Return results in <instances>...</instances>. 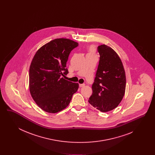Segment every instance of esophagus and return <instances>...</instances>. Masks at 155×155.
Instances as JSON below:
<instances>
[{"instance_id":"obj_1","label":"esophagus","mask_w":155,"mask_h":155,"mask_svg":"<svg viewBox=\"0 0 155 155\" xmlns=\"http://www.w3.org/2000/svg\"><path fill=\"white\" fill-rule=\"evenodd\" d=\"M79 86H80V88H82V87H84L85 86V84H80V85H79Z\"/></svg>"}]
</instances>
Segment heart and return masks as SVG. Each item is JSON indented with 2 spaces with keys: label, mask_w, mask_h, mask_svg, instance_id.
I'll list each match as a JSON object with an SVG mask.
<instances>
[{
  "label": "heart",
  "mask_w": 155,
  "mask_h": 155,
  "mask_svg": "<svg viewBox=\"0 0 155 155\" xmlns=\"http://www.w3.org/2000/svg\"><path fill=\"white\" fill-rule=\"evenodd\" d=\"M88 51L89 53V54H93L94 52H95V48L94 46H90L89 48Z\"/></svg>",
  "instance_id": "b5f03b06"
}]
</instances>
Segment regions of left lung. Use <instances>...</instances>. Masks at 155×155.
<instances>
[{
  "instance_id": "left-lung-1",
  "label": "left lung",
  "mask_w": 155,
  "mask_h": 155,
  "mask_svg": "<svg viewBox=\"0 0 155 155\" xmlns=\"http://www.w3.org/2000/svg\"><path fill=\"white\" fill-rule=\"evenodd\" d=\"M97 51L100 60L88 102L97 110L107 112L117 107L124 97L125 70L117 53L110 46L102 45Z\"/></svg>"
}]
</instances>
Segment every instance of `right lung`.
Masks as SVG:
<instances>
[{
  "label": "right lung",
  "instance_id": "right-lung-1",
  "mask_svg": "<svg viewBox=\"0 0 155 155\" xmlns=\"http://www.w3.org/2000/svg\"><path fill=\"white\" fill-rule=\"evenodd\" d=\"M78 44L58 38L40 48L34 55L29 71L30 94L43 110L56 113L64 109L78 89V83L65 80L66 63L71 51Z\"/></svg>",
  "mask_w": 155,
  "mask_h": 155
}]
</instances>
